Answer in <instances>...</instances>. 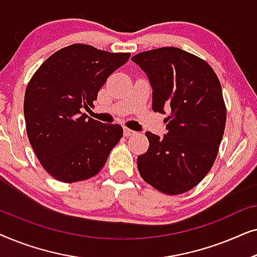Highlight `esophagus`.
<instances>
[{
	"instance_id": "obj_1",
	"label": "esophagus",
	"mask_w": 257,
	"mask_h": 257,
	"mask_svg": "<svg viewBox=\"0 0 257 257\" xmlns=\"http://www.w3.org/2000/svg\"><path fill=\"white\" fill-rule=\"evenodd\" d=\"M136 131H133V130H130V128H124V136L125 137H131V136H135L136 135Z\"/></svg>"
}]
</instances>
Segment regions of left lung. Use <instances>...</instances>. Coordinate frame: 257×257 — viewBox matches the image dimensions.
<instances>
[{
    "label": "left lung",
    "instance_id": "8db88e82",
    "mask_svg": "<svg viewBox=\"0 0 257 257\" xmlns=\"http://www.w3.org/2000/svg\"><path fill=\"white\" fill-rule=\"evenodd\" d=\"M132 61L149 76L153 111L171 107L167 135L145 133L150 146L137 160L139 173L165 194L191 191L213 167L226 127L220 80L206 61L179 48L139 52Z\"/></svg>",
    "mask_w": 257,
    "mask_h": 257
}]
</instances>
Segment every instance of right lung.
<instances>
[{"label": "right lung", "instance_id": "obj_1", "mask_svg": "<svg viewBox=\"0 0 257 257\" xmlns=\"http://www.w3.org/2000/svg\"><path fill=\"white\" fill-rule=\"evenodd\" d=\"M130 56L76 43L52 54L31 77L23 107L27 135L56 180L70 184L94 177L120 140V125L94 120L80 108L93 105L108 76Z\"/></svg>", "mask_w": 257, "mask_h": 257}]
</instances>
